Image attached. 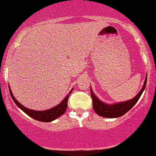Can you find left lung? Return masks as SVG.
<instances>
[{
	"label": "left lung",
	"mask_w": 156,
	"mask_h": 156,
	"mask_svg": "<svg viewBox=\"0 0 156 156\" xmlns=\"http://www.w3.org/2000/svg\"><path fill=\"white\" fill-rule=\"evenodd\" d=\"M146 81H147V77L146 78L142 89H141L139 94L134 98H133L130 100H128V101L116 103V104L113 105L106 104V103H103V102L99 100L97 98V97L94 94L92 90L90 89V94L93 100V108H94V110L97 114H98L100 116H103V117L118 118L122 116L133 107L136 104V102L139 100L140 97L142 95L143 92H144V89L146 87Z\"/></svg>",
	"instance_id": "8db88e82"
}]
</instances>
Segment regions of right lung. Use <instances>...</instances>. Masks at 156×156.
Returning a JSON list of instances; mask_svg holds the SVG:
<instances>
[{"mask_svg":"<svg viewBox=\"0 0 156 156\" xmlns=\"http://www.w3.org/2000/svg\"><path fill=\"white\" fill-rule=\"evenodd\" d=\"M10 88V87H9ZM72 90L69 93L68 95L65 97L63 100L59 103L58 106H55V107L50 108L48 110H45V111H34V110L29 109V108H26L25 106H23V105L20 104L18 101L15 99V97L12 95V92H11L10 89V94L11 95V97H12V100L14 101V103L16 104V106H18L19 108H21L25 113L29 115L30 117L33 118L34 119L37 121H40V122H52V121L55 120L57 118H59V116L62 115L63 113H65L66 110L67 106H68V100L69 97L70 95V94L72 93Z\"/></svg>","mask_w":156,"mask_h":156,"instance_id":"add662e5","label":"right lung"}]
</instances>
